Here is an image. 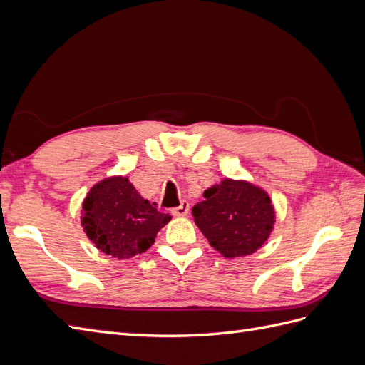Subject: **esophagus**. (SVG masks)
<instances>
[{"label":"esophagus","mask_w":365,"mask_h":365,"mask_svg":"<svg viewBox=\"0 0 365 365\" xmlns=\"http://www.w3.org/2000/svg\"><path fill=\"white\" fill-rule=\"evenodd\" d=\"M187 213H189V202H187V201H182L178 207H175L172 210V215L173 216H178V217L187 216Z\"/></svg>","instance_id":"34e87169"}]
</instances>
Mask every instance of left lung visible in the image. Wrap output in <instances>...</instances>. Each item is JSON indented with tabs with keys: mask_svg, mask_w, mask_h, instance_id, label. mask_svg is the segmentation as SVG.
Returning a JSON list of instances; mask_svg holds the SVG:
<instances>
[{
	"mask_svg": "<svg viewBox=\"0 0 365 365\" xmlns=\"http://www.w3.org/2000/svg\"><path fill=\"white\" fill-rule=\"evenodd\" d=\"M195 224L224 257L257 251L271 235L275 212L268 193L247 181L222 180L192 208Z\"/></svg>",
	"mask_w": 365,
	"mask_h": 365,
	"instance_id": "left-lung-1",
	"label": "left lung"
}]
</instances>
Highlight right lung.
<instances>
[{
  "instance_id": "obj_1",
  "label": "right lung",
  "mask_w": 365,
  "mask_h": 365,
  "mask_svg": "<svg viewBox=\"0 0 365 365\" xmlns=\"http://www.w3.org/2000/svg\"><path fill=\"white\" fill-rule=\"evenodd\" d=\"M81 219L98 250L117 259H130L153 245L172 216L160 213L157 204L145 200L126 176H111L86 195Z\"/></svg>"
}]
</instances>
